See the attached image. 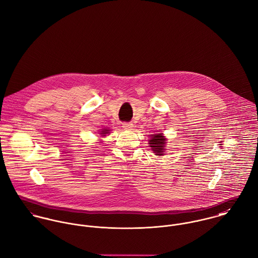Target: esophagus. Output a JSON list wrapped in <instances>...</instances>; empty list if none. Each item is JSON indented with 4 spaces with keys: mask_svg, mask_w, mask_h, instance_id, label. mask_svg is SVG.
<instances>
[{
    "mask_svg": "<svg viewBox=\"0 0 258 258\" xmlns=\"http://www.w3.org/2000/svg\"><path fill=\"white\" fill-rule=\"evenodd\" d=\"M122 127L124 130H132L134 127V124L132 122H123L122 123Z\"/></svg>",
    "mask_w": 258,
    "mask_h": 258,
    "instance_id": "esophagus-1",
    "label": "esophagus"
}]
</instances>
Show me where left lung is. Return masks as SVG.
<instances>
[{
  "label": "left lung",
  "mask_w": 258,
  "mask_h": 258,
  "mask_svg": "<svg viewBox=\"0 0 258 258\" xmlns=\"http://www.w3.org/2000/svg\"><path fill=\"white\" fill-rule=\"evenodd\" d=\"M149 145L152 148V151L155 153V155H163L165 151V143L166 139L162 134H156L152 135L151 140L149 141Z\"/></svg>",
  "instance_id": "1"
}]
</instances>
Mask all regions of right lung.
Listing matches in <instances>:
<instances>
[{
    "mask_svg": "<svg viewBox=\"0 0 258 258\" xmlns=\"http://www.w3.org/2000/svg\"><path fill=\"white\" fill-rule=\"evenodd\" d=\"M108 132H109V130H107V128H103V130H102V132H101V136L102 137H104L106 134H108Z\"/></svg>",
    "mask_w": 258,
    "mask_h": 258,
    "instance_id": "obj_1",
    "label": "right lung"
}]
</instances>
